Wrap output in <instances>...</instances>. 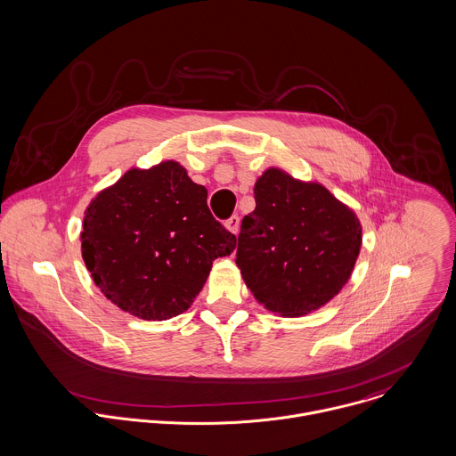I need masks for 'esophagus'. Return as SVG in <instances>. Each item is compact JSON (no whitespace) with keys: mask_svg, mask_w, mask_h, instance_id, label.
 <instances>
[{"mask_svg":"<svg viewBox=\"0 0 456 456\" xmlns=\"http://www.w3.org/2000/svg\"><path fill=\"white\" fill-rule=\"evenodd\" d=\"M225 227H227L232 234H238V232H240V216H238V215H232V216L225 222Z\"/></svg>","mask_w":456,"mask_h":456,"instance_id":"1","label":"esophagus"}]
</instances>
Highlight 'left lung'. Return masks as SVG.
I'll return each mask as SVG.
<instances>
[{"label":"left lung","mask_w":456,"mask_h":456,"mask_svg":"<svg viewBox=\"0 0 456 456\" xmlns=\"http://www.w3.org/2000/svg\"><path fill=\"white\" fill-rule=\"evenodd\" d=\"M241 222L236 265L268 310L297 317L337 296L356 265L362 225L322 184L268 169Z\"/></svg>","instance_id":"1"}]
</instances>
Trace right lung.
I'll return each mask as SVG.
<instances>
[{"instance_id": "add662e5", "label": "right lung", "mask_w": 456, "mask_h": 456, "mask_svg": "<svg viewBox=\"0 0 456 456\" xmlns=\"http://www.w3.org/2000/svg\"><path fill=\"white\" fill-rule=\"evenodd\" d=\"M208 190L178 162L128 171L90 204L83 259L93 281L121 310L148 321L184 312L216 257L236 236L208 208Z\"/></svg>"}]
</instances>
